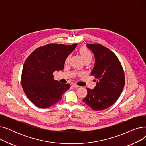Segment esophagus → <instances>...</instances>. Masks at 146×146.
Masks as SVG:
<instances>
[{"instance_id":"34e87169","label":"esophagus","mask_w":146,"mask_h":146,"mask_svg":"<svg viewBox=\"0 0 146 146\" xmlns=\"http://www.w3.org/2000/svg\"><path fill=\"white\" fill-rule=\"evenodd\" d=\"M72 86L73 88H78L79 87V86L77 85H76V84H72Z\"/></svg>"}]
</instances>
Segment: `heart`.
Returning a JSON list of instances; mask_svg holds the SVG:
<instances>
[{"instance_id": "heart-1", "label": "heart", "mask_w": 146, "mask_h": 146, "mask_svg": "<svg viewBox=\"0 0 146 146\" xmlns=\"http://www.w3.org/2000/svg\"><path fill=\"white\" fill-rule=\"evenodd\" d=\"M79 53L84 61H91L92 58V53L90 52V51L86 47H81L79 49ZM69 58H70V56H68L66 60V63H68Z\"/></svg>"}]
</instances>
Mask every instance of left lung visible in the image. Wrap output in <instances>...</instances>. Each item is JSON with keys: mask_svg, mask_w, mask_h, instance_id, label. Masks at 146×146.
I'll use <instances>...</instances> for the list:
<instances>
[{"mask_svg": "<svg viewBox=\"0 0 146 146\" xmlns=\"http://www.w3.org/2000/svg\"><path fill=\"white\" fill-rule=\"evenodd\" d=\"M86 46L94 54L95 61L91 75L97 82L94 89H87L88 94L83 101L93 110L101 111L119 98L125 85L124 72L118 57L110 49L99 44Z\"/></svg>", "mask_w": 146, "mask_h": 146, "instance_id": "8db88e82", "label": "left lung"}]
</instances>
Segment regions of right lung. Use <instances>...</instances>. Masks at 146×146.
I'll list each match as a JSON object with an SVG mask.
<instances>
[{
  "label": "right lung",
  "mask_w": 146,
  "mask_h": 146,
  "mask_svg": "<svg viewBox=\"0 0 146 146\" xmlns=\"http://www.w3.org/2000/svg\"><path fill=\"white\" fill-rule=\"evenodd\" d=\"M78 44H50L35 50L23 66L21 84L28 98L35 106L47 108L60 101L70 87L54 79L53 72L63 70L68 56Z\"/></svg>",
  "instance_id": "right-lung-1"
}]
</instances>
